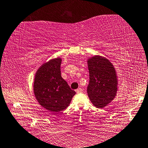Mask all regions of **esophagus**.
Wrapping results in <instances>:
<instances>
[{"label": "esophagus", "mask_w": 148, "mask_h": 148, "mask_svg": "<svg viewBox=\"0 0 148 148\" xmlns=\"http://www.w3.org/2000/svg\"><path fill=\"white\" fill-rule=\"evenodd\" d=\"M75 91L77 93H80L83 91V90H82L81 88H77V89H76Z\"/></svg>", "instance_id": "obj_1"}]
</instances>
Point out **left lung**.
<instances>
[{
  "mask_svg": "<svg viewBox=\"0 0 148 148\" xmlns=\"http://www.w3.org/2000/svg\"><path fill=\"white\" fill-rule=\"evenodd\" d=\"M89 83L87 94L97 108H103L114 99L118 90L115 68L108 59L95 56L87 61Z\"/></svg>",
  "mask_w": 148,
  "mask_h": 148,
  "instance_id": "1",
  "label": "left lung"
}]
</instances>
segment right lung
I'll return each instance as SVG.
<instances>
[{"label":"right lung","mask_w":148,"mask_h":148,"mask_svg":"<svg viewBox=\"0 0 148 148\" xmlns=\"http://www.w3.org/2000/svg\"><path fill=\"white\" fill-rule=\"evenodd\" d=\"M61 59L45 63L36 72L34 92L38 103L51 112H59L68 107L75 95L61 75Z\"/></svg>","instance_id":"right-lung-1"}]
</instances>
